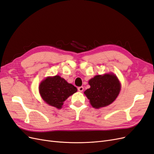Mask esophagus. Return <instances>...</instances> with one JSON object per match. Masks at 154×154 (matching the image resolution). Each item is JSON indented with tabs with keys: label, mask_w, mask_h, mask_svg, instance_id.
<instances>
[{
	"label": "esophagus",
	"mask_w": 154,
	"mask_h": 154,
	"mask_svg": "<svg viewBox=\"0 0 154 154\" xmlns=\"http://www.w3.org/2000/svg\"><path fill=\"white\" fill-rule=\"evenodd\" d=\"M83 89H84V88H83V87H79L78 88V90L80 92H82L83 91Z\"/></svg>",
	"instance_id": "obj_1"
}]
</instances>
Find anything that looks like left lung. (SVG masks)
Masks as SVG:
<instances>
[{
    "instance_id": "obj_1",
    "label": "left lung",
    "mask_w": 154,
    "mask_h": 154,
    "mask_svg": "<svg viewBox=\"0 0 154 154\" xmlns=\"http://www.w3.org/2000/svg\"><path fill=\"white\" fill-rule=\"evenodd\" d=\"M91 86L85 91V94L95 109L111 104L118 97L121 85L114 74L97 75L88 82Z\"/></svg>"
}]
</instances>
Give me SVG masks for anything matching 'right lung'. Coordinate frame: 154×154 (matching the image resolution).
Here are the masks:
<instances>
[{
	"label": "right lung",
	"instance_id": "obj_1",
	"mask_svg": "<svg viewBox=\"0 0 154 154\" xmlns=\"http://www.w3.org/2000/svg\"><path fill=\"white\" fill-rule=\"evenodd\" d=\"M39 91L42 97L46 103L56 108L60 109L63 101L77 91V88L57 75L48 77L42 82Z\"/></svg>",
	"mask_w": 154,
	"mask_h": 154
}]
</instances>
